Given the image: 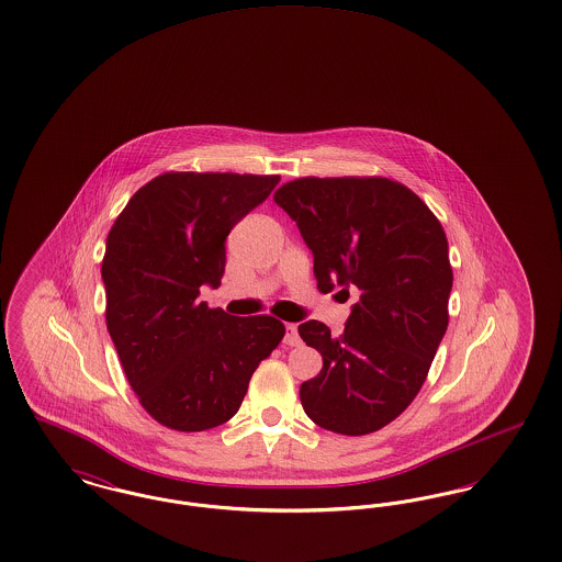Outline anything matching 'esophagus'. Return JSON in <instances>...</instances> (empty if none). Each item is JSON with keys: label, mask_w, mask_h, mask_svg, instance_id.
<instances>
[{"label": "esophagus", "mask_w": 562, "mask_h": 562, "mask_svg": "<svg viewBox=\"0 0 562 562\" xmlns=\"http://www.w3.org/2000/svg\"><path fill=\"white\" fill-rule=\"evenodd\" d=\"M284 344H286V346H291V348H296V346H301V337H299V333H296V326H294V324H286V333H284Z\"/></svg>", "instance_id": "obj_1"}]
</instances>
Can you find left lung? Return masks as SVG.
<instances>
[{"label": "left lung", "mask_w": 562, "mask_h": 562, "mask_svg": "<svg viewBox=\"0 0 562 562\" xmlns=\"http://www.w3.org/2000/svg\"><path fill=\"white\" fill-rule=\"evenodd\" d=\"M273 202L312 250L322 293H360L341 335L299 324L322 353L321 373L301 383L303 411L337 434L376 431L417 396L447 333L453 271L442 225L419 195L379 177L296 179Z\"/></svg>", "instance_id": "8db88e82"}]
</instances>
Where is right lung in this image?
Masks as SVG:
<instances>
[{
	"label": "right lung",
	"mask_w": 562,
	"mask_h": 562,
	"mask_svg": "<svg viewBox=\"0 0 562 562\" xmlns=\"http://www.w3.org/2000/svg\"><path fill=\"white\" fill-rule=\"evenodd\" d=\"M280 177L166 172L138 189L105 246L108 330L145 411L202 431L229 422L248 381L284 337L271 316H229L198 301L221 284L225 240Z\"/></svg>",
	"instance_id": "add662e5"
}]
</instances>
